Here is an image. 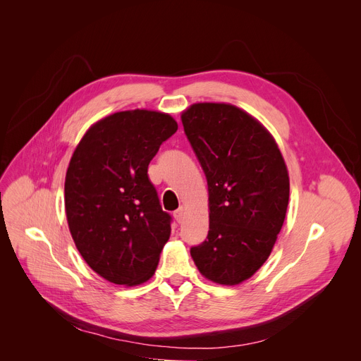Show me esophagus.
Listing matches in <instances>:
<instances>
[{
	"mask_svg": "<svg viewBox=\"0 0 361 361\" xmlns=\"http://www.w3.org/2000/svg\"><path fill=\"white\" fill-rule=\"evenodd\" d=\"M184 216H185V209H184V207H180V209L174 213V217H176L177 223H183Z\"/></svg>",
	"mask_w": 361,
	"mask_h": 361,
	"instance_id": "1",
	"label": "esophagus"
}]
</instances>
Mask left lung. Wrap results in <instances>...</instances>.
Segmentation results:
<instances>
[{"mask_svg": "<svg viewBox=\"0 0 361 361\" xmlns=\"http://www.w3.org/2000/svg\"><path fill=\"white\" fill-rule=\"evenodd\" d=\"M181 121L209 185L210 230L191 257L205 279L240 284L266 263L283 227L284 159L271 134L235 106L198 102Z\"/></svg>", "mask_w": 361, "mask_h": 361, "instance_id": "left-lung-1", "label": "left lung"}]
</instances>
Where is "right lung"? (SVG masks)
<instances>
[{
  "mask_svg": "<svg viewBox=\"0 0 361 361\" xmlns=\"http://www.w3.org/2000/svg\"><path fill=\"white\" fill-rule=\"evenodd\" d=\"M178 126L164 113L131 110L97 121L66 176V214L85 263L102 279L135 286L152 277L170 238L148 164Z\"/></svg>",
  "mask_w": 361,
  "mask_h": 361,
  "instance_id": "1",
  "label": "right lung"
}]
</instances>
